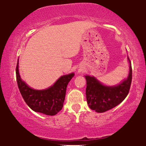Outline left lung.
<instances>
[{
    "label": "left lung",
    "mask_w": 146,
    "mask_h": 146,
    "mask_svg": "<svg viewBox=\"0 0 146 146\" xmlns=\"http://www.w3.org/2000/svg\"><path fill=\"white\" fill-rule=\"evenodd\" d=\"M128 78L115 86L102 84L94 77L85 76L86 80V100L90 109L104 113L119 104L128 95L132 82V66L130 60Z\"/></svg>",
    "instance_id": "obj_1"
}]
</instances>
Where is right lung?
<instances>
[{
    "label": "right lung",
    "instance_id": "obj_1",
    "mask_svg": "<svg viewBox=\"0 0 146 146\" xmlns=\"http://www.w3.org/2000/svg\"><path fill=\"white\" fill-rule=\"evenodd\" d=\"M16 80L18 88L25 102L33 111L55 115L62 110L66 95V86L74 76V73L63 75L53 86L45 90H34L25 84L18 72V60L16 68Z\"/></svg>",
    "mask_w": 146,
    "mask_h": 146
}]
</instances>
